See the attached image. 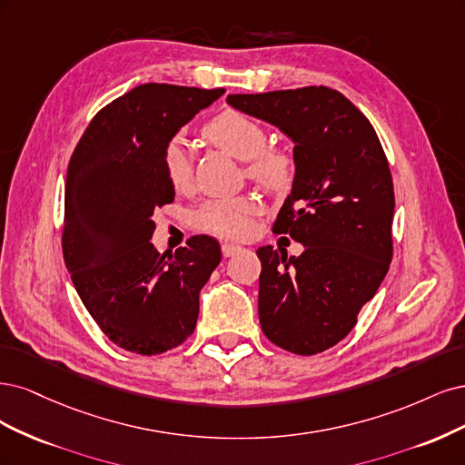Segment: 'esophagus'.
Segmentation results:
<instances>
[{"instance_id":"esophagus-1","label":"esophagus","mask_w":465,"mask_h":465,"mask_svg":"<svg viewBox=\"0 0 465 465\" xmlns=\"http://www.w3.org/2000/svg\"><path fill=\"white\" fill-rule=\"evenodd\" d=\"M243 249L242 247H239V245H233V243H223L222 245V254H223V257H233V254H237V252H242Z\"/></svg>"}]
</instances>
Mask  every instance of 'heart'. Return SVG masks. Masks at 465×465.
I'll list each match as a JSON object with an SVG mask.
<instances>
[{
	"label": "heart",
	"instance_id": "b5f03b06",
	"mask_svg": "<svg viewBox=\"0 0 465 465\" xmlns=\"http://www.w3.org/2000/svg\"><path fill=\"white\" fill-rule=\"evenodd\" d=\"M203 137L232 154L245 160L247 175L266 189H286L295 175V158L290 148L266 144V127L243 112L222 110L203 125ZM162 170L175 191H187L193 183V156L189 146L173 139L162 151ZM261 204L252 194L214 199L204 203L194 214V226L201 232L223 239H245L252 232V220Z\"/></svg>",
	"mask_w": 465,
	"mask_h": 465
}]
</instances>
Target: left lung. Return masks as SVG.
Masks as SVG:
<instances>
[{
	"label": "left lung",
	"instance_id": "1",
	"mask_svg": "<svg viewBox=\"0 0 465 465\" xmlns=\"http://www.w3.org/2000/svg\"><path fill=\"white\" fill-rule=\"evenodd\" d=\"M228 104L293 139V189L272 226L305 251H257L259 319L278 348L314 355L336 346L377 293L392 261L394 185L363 112L328 86L230 94Z\"/></svg>",
	"mask_w": 465,
	"mask_h": 465
}]
</instances>
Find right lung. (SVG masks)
<instances>
[{"mask_svg": "<svg viewBox=\"0 0 465 465\" xmlns=\"http://www.w3.org/2000/svg\"><path fill=\"white\" fill-rule=\"evenodd\" d=\"M223 88L148 83L104 106L71 154L62 247L73 286L100 331L139 355L173 350L194 332L199 293L220 264L211 235L173 254L154 251L156 208L175 191L162 151Z\"/></svg>", "mask_w": 465, "mask_h": 465, "instance_id": "right-lung-1", "label": "right lung"}]
</instances>
